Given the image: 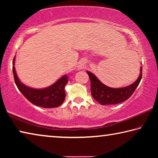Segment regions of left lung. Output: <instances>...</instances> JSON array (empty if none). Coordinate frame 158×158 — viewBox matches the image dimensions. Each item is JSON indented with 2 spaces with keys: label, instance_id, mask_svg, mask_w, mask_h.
<instances>
[{
  "label": "left lung",
  "instance_id": "left-lung-1",
  "mask_svg": "<svg viewBox=\"0 0 158 158\" xmlns=\"http://www.w3.org/2000/svg\"><path fill=\"white\" fill-rule=\"evenodd\" d=\"M90 80V90L93 98L102 105H115L127 100L133 94L139 84L142 77V66L138 79L127 86L114 89L102 84L94 74L87 71Z\"/></svg>",
  "mask_w": 158,
  "mask_h": 158
}]
</instances>
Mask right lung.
<instances>
[{"label":"right lung","mask_w":158,"mask_h":158,"mask_svg":"<svg viewBox=\"0 0 158 158\" xmlns=\"http://www.w3.org/2000/svg\"><path fill=\"white\" fill-rule=\"evenodd\" d=\"M15 57L13 59L12 71L15 84L23 96L34 105L43 108H55L61 105L65 98V86L68 81V77L64 75L54 84L47 88L36 89L30 88L21 83L16 73Z\"/></svg>","instance_id":"right-lung-1"}]
</instances>
